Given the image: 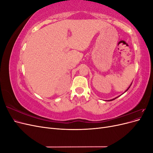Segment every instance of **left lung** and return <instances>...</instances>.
Segmentation results:
<instances>
[{
	"mask_svg": "<svg viewBox=\"0 0 153 153\" xmlns=\"http://www.w3.org/2000/svg\"><path fill=\"white\" fill-rule=\"evenodd\" d=\"M131 84H131V85H129V87H128V89H126V91H125V92H126V91H128V89H129V87H130V86H131ZM118 97H119V96H117V97H116V98H114V99H112V100H108V101H112V100H115V99H116V98H118Z\"/></svg>",
	"mask_w": 153,
	"mask_h": 153,
	"instance_id": "1",
	"label": "left lung"
}]
</instances>
